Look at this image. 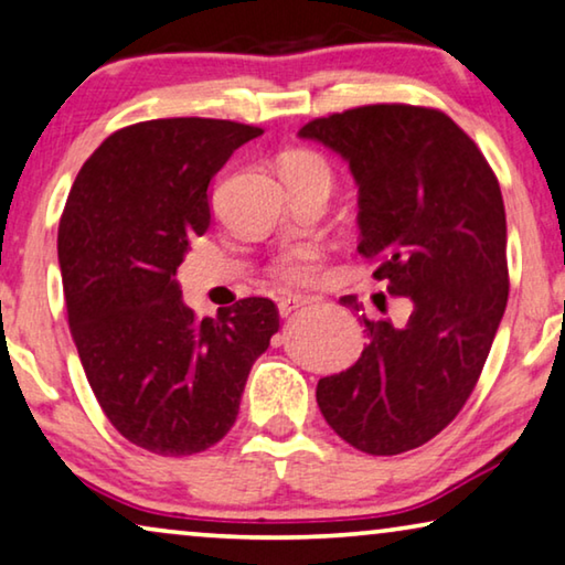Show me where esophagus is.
<instances>
[{
    "label": "esophagus",
    "mask_w": 565,
    "mask_h": 565,
    "mask_svg": "<svg viewBox=\"0 0 565 565\" xmlns=\"http://www.w3.org/2000/svg\"><path fill=\"white\" fill-rule=\"evenodd\" d=\"M309 301H311V299H309V297H301V294H286V297L279 299V311L286 317V315H291L294 309L309 305Z\"/></svg>",
    "instance_id": "1"
}]
</instances>
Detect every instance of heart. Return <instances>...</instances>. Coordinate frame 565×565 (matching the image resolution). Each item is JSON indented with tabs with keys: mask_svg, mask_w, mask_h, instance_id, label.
I'll list each match as a JSON object with an SVG mask.
<instances>
[{
	"mask_svg": "<svg viewBox=\"0 0 565 565\" xmlns=\"http://www.w3.org/2000/svg\"><path fill=\"white\" fill-rule=\"evenodd\" d=\"M279 170L286 184L307 180V177H332L330 164L322 154L311 149H289L284 151L279 159ZM319 264H322V248L317 243H301V246H294L274 260L271 271L276 279L301 284L315 279L319 271Z\"/></svg>",
	"mask_w": 565,
	"mask_h": 565,
	"instance_id": "obj_1",
	"label": "heart"
}]
</instances>
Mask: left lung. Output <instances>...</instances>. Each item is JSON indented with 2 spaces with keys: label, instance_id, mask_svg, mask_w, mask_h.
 Returning a JSON list of instances; mask_svg holds the SVG:
<instances>
[{
  "label": "left lung",
  "instance_id": "obj_1",
  "mask_svg": "<svg viewBox=\"0 0 565 565\" xmlns=\"http://www.w3.org/2000/svg\"><path fill=\"white\" fill-rule=\"evenodd\" d=\"M299 137L348 159L358 250L391 297L411 299L403 324L363 315V355L317 383L319 411L340 439L393 457L444 431L482 375L510 291L500 182L439 108L358 106L311 119ZM342 305L363 307L352 294Z\"/></svg>",
  "mask_w": 565,
  "mask_h": 565
}]
</instances>
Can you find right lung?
Listing matches in <instances>:
<instances>
[{
	"label": "right lung",
	"instance_id": "add662e5",
	"mask_svg": "<svg viewBox=\"0 0 565 565\" xmlns=\"http://www.w3.org/2000/svg\"><path fill=\"white\" fill-rule=\"evenodd\" d=\"M260 134L200 116L124 126L67 195L57 258L81 365L116 431L151 454L190 457L221 441L250 365L279 332L271 299L200 319L174 279L210 225V180Z\"/></svg>",
	"mask_w": 565,
	"mask_h": 565
}]
</instances>
